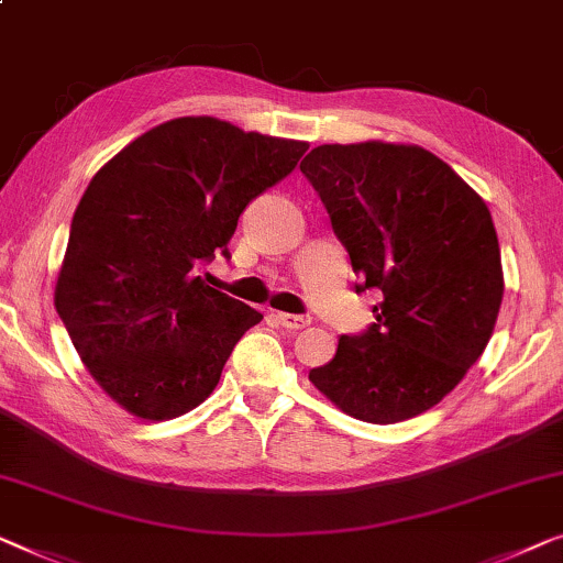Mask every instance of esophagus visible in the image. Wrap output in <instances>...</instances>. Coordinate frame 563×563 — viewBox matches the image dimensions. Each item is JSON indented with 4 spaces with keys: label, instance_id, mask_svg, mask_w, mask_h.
Here are the masks:
<instances>
[{
    "label": "esophagus",
    "instance_id": "34e87169",
    "mask_svg": "<svg viewBox=\"0 0 563 563\" xmlns=\"http://www.w3.org/2000/svg\"><path fill=\"white\" fill-rule=\"evenodd\" d=\"M276 322L287 330H305L309 324V317L301 314H289V312H276Z\"/></svg>",
    "mask_w": 563,
    "mask_h": 563
}]
</instances>
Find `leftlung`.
<instances>
[{
    "label": "left lung",
    "mask_w": 563,
    "mask_h": 563,
    "mask_svg": "<svg viewBox=\"0 0 563 563\" xmlns=\"http://www.w3.org/2000/svg\"><path fill=\"white\" fill-rule=\"evenodd\" d=\"M299 169L365 282L357 289L383 295L368 332L342 335L309 380L353 419L419 417L467 376L498 322L505 282L490 210L417 144H322Z\"/></svg>",
    "instance_id": "left-lung-1"
}]
</instances>
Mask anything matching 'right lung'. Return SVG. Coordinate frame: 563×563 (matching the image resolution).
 <instances>
[{
	"instance_id": "right-lung-1",
	"label": "right lung",
	"mask_w": 563,
	"mask_h": 563,
	"mask_svg": "<svg viewBox=\"0 0 563 563\" xmlns=\"http://www.w3.org/2000/svg\"><path fill=\"white\" fill-rule=\"evenodd\" d=\"M307 142L216 117L150 129L88 183L70 223L55 309L101 390L136 419L167 421L213 394L262 312L208 287L239 216L297 167Z\"/></svg>"
}]
</instances>
